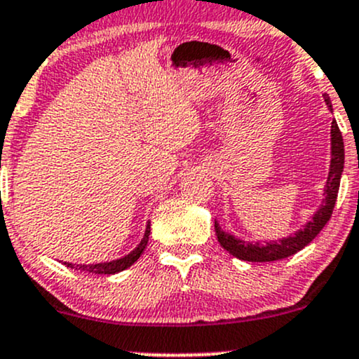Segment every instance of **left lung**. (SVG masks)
<instances>
[{
	"label": "left lung",
	"mask_w": 359,
	"mask_h": 359,
	"mask_svg": "<svg viewBox=\"0 0 359 359\" xmlns=\"http://www.w3.org/2000/svg\"><path fill=\"white\" fill-rule=\"evenodd\" d=\"M324 100L327 107L332 110V104L327 93H324ZM344 170V141H342V135L337 128V122L332 121L330 126V165L329 173H327V182L324 186V199H322L320 208L313 212L312 218L305 223L302 230L294 231L293 235L279 240H269V242H250V240H243L237 237V235L230 233V231L223 230L219 226L218 219H215V230L218 242L228 254L233 257L240 259V261H249V262H271L285 259L288 255L297 254L303 247L309 245L312 240L320 233L322 228L325 226L327 222L332 216L334 204H336L337 192H339L341 175Z\"/></svg>",
	"instance_id": "obj_1"
}]
</instances>
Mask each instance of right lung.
<instances>
[{
  "label": "right lung",
  "instance_id": "obj_1",
  "mask_svg": "<svg viewBox=\"0 0 359 359\" xmlns=\"http://www.w3.org/2000/svg\"><path fill=\"white\" fill-rule=\"evenodd\" d=\"M151 224H147V230H144V235L143 238H141V242L137 243V245L133 249L129 254L122 255L119 259H114V261H107V262H95V264H71V262H65L66 267H69V269H76V271H85V273H90V274H117L121 273V271L128 269V267H131L133 264H135L137 259L141 257V254H143L144 249H147L148 245V240H149V231H151Z\"/></svg>",
  "mask_w": 359,
  "mask_h": 359
}]
</instances>
